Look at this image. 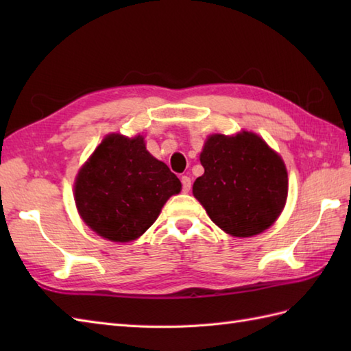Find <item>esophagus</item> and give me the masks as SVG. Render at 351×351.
<instances>
[{"label":"esophagus","mask_w":351,"mask_h":351,"mask_svg":"<svg viewBox=\"0 0 351 351\" xmlns=\"http://www.w3.org/2000/svg\"><path fill=\"white\" fill-rule=\"evenodd\" d=\"M181 184H182V191L184 193H189L191 189V180L189 176H182L181 178Z\"/></svg>","instance_id":"1"}]
</instances>
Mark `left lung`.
<instances>
[{"instance_id": "obj_1", "label": "left lung", "mask_w": 351, "mask_h": 351, "mask_svg": "<svg viewBox=\"0 0 351 351\" xmlns=\"http://www.w3.org/2000/svg\"><path fill=\"white\" fill-rule=\"evenodd\" d=\"M200 162L205 173L193 184V195L225 232L252 237L279 217L288 195L287 169L256 134H214Z\"/></svg>"}]
</instances>
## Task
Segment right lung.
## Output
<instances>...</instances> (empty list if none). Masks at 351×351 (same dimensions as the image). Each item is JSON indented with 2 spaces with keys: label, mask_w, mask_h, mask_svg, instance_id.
<instances>
[{
  "label": "right lung",
  "mask_w": 351,
  "mask_h": 351,
  "mask_svg": "<svg viewBox=\"0 0 351 351\" xmlns=\"http://www.w3.org/2000/svg\"><path fill=\"white\" fill-rule=\"evenodd\" d=\"M181 181L149 154L141 136L104 138L80 170L75 204L87 226L111 241L126 243L152 226Z\"/></svg>",
  "instance_id": "obj_1"
}]
</instances>
